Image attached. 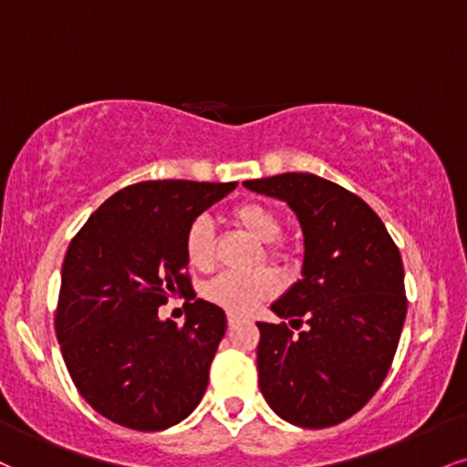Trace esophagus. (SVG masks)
Returning a JSON list of instances; mask_svg holds the SVG:
<instances>
[{
	"label": "esophagus",
	"mask_w": 467,
	"mask_h": 467,
	"mask_svg": "<svg viewBox=\"0 0 467 467\" xmlns=\"http://www.w3.org/2000/svg\"><path fill=\"white\" fill-rule=\"evenodd\" d=\"M241 319H244V317H241L239 313H228V324H230V326H237V324L241 322Z\"/></svg>",
	"instance_id": "1"
}]
</instances>
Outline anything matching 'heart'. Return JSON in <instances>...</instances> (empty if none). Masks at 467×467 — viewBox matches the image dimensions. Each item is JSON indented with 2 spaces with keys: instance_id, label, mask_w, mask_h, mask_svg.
Listing matches in <instances>:
<instances>
[{
  "instance_id": "b5f03b06",
  "label": "heart",
  "mask_w": 467,
  "mask_h": 467,
  "mask_svg": "<svg viewBox=\"0 0 467 467\" xmlns=\"http://www.w3.org/2000/svg\"><path fill=\"white\" fill-rule=\"evenodd\" d=\"M233 219L245 233L261 244H272L280 234V222L269 206L261 202H244L234 206ZM274 254L276 250H269ZM184 256L193 269H209L213 265V226L206 217L195 219L184 237ZM278 291L276 274L258 269L252 274H219L202 294L213 305L230 313H250Z\"/></svg>"
}]
</instances>
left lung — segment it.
Here are the masks:
<instances>
[{
  "instance_id": "left-lung-1",
  "label": "left lung",
  "mask_w": 467,
  "mask_h": 467,
  "mask_svg": "<svg viewBox=\"0 0 467 467\" xmlns=\"http://www.w3.org/2000/svg\"><path fill=\"white\" fill-rule=\"evenodd\" d=\"M300 223V280L272 311L287 324L256 322L258 387L274 413L302 429L355 415L383 385L407 317L404 269L380 217L358 195L316 173L245 180Z\"/></svg>"
}]
</instances>
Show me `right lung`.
<instances>
[{
  "instance_id": "right-lung-1",
  "label": "right lung",
  "mask_w": 467,
  "mask_h": 467,
  "mask_svg": "<svg viewBox=\"0 0 467 467\" xmlns=\"http://www.w3.org/2000/svg\"><path fill=\"white\" fill-rule=\"evenodd\" d=\"M237 182L148 180L117 191L69 244L56 313L73 383L99 415L134 431H165L193 413L226 313L198 297L184 326L161 319L189 296L184 237Z\"/></svg>"
}]
</instances>
